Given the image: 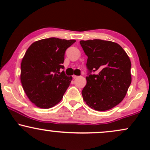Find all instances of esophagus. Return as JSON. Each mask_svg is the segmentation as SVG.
<instances>
[{"mask_svg": "<svg viewBox=\"0 0 150 150\" xmlns=\"http://www.w3.org/2000/svg\"><path fill=\"white\" fill-rule=\"evenodd\" d=\"M77 77H78V76H77V75H73V78H74V79L77 78Z\"/></svg>", "mask_w": 150, "mask_h": 150, "instance_id": "esophagus-1", "label": "esophagus"}]
</instances>
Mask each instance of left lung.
I'll return each mask as SVG.
<instances>
[{
  "label": "left lung",
  "mask_w": 150,
  "mask_h": 150,
  "mask_svg": "<svg viewBox=\"0 0 150 150\" xmlns=\"http://www.w3.org/2000/svg\"><path fill=\"white\" fill-rule=\"evenodd\" d=\"M80 43L88 57L87 85L82 91L84 101L96 111L111 109L123 101L131 83L130 58L115 42L93 39Z\"/></svg>",
  "instance_id": "left-lung-1"
}]
</instances>
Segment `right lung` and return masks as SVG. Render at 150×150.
Here are the masks:
<instances>
[{"mask_svg": "<svg viewBox=\"0 0 150 150\" xmlns=\"http://www.w3.org/2000/svg\"><path fill=\"white\" fill-rule=\"evenodd\" d=\"M75 40L51 37L34 42L21 63L20 80L25 94L36 106L49 108L59 103L73 77L62 64L65 52Z\"/></svg>", "mask_w": 150, "mask_h": 150, "instance_id": "add662e5", "label": "right lung"}]
</instances>
